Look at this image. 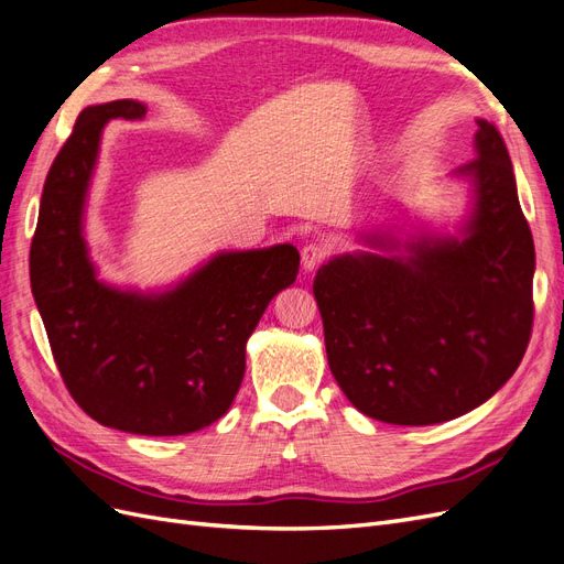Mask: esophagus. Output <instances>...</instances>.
<instances>
[{"label": "esophagus", "mask_w": 564, "mask_h": 564, "mask_svg": "<svg viewBox=\"0 0 564 564\" xmlns=\"http://www.w3.org/2000/svg\"><path fill=\"white\" fill-rule=\"evenodd\" d=\"M324 256H327V247H324V245H319V242L305 245V247L301 249L303 270H305V272H313V270L324 261Z\"/></svg>", "instance_id": "34e87169"}]
</instances>
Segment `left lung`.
I'll list each match as a JSON object with an SVG mask.
<instances>
[{"label": "left lung", "instance_id": "left-lung-1", "mask_svg": "<svg viewBox=\"0 0 564 564\" xmlns=\"http://www.w3.org/2000/svg\"><path fill=\"white\" fill-rule=\"evenodd\" d=\"M475 122V160L452 174L468 195L454 230L386 220L357 232L365 249L332 256L313 282L334 379L383 423L473 412L513 377L529 344L534 240L503 139Z\"/></svg>", "mask_w": 564, "mask_h": 564}]
</instances>
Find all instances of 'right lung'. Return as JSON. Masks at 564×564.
Instances as JSON below:
<instances>
[{"label":"right lung","mask_w":564,"mask_h":564,"mask_svg":"<svg viewBox=\"0 0 564 564\" xmlns=\"http://www.w3.org/2000/svg\"><path fill=\"white\" fill-rule=\"evenodd\" d=\"M141 100L84 108L48 169L30 284L51 352L75 402L133 435H187L224 416L245 377L247 340L299 275V249L216 251L162 289L98 278L87 204L110 119H143Z\"/></svg>","instance_id":"1"}]
</instances>
